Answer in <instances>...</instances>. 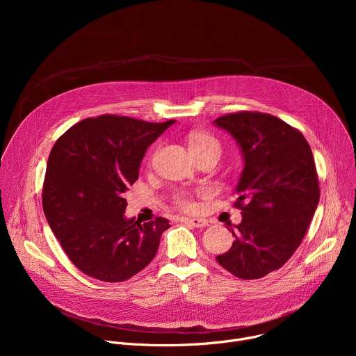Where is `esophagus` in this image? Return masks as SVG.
Returning <instances> with one entry per match:
<instances>
[{"label": "esophagus", "mask_w": 356, "mask_h": 356, "mask_svg": "<svg viewBox=\"0 0 356 356\" xmlns=\"http://www.w3.org/2000/svg\"><path fill=\"white\" fill-rule=\"evenodd\" d=\"M184 224H188L194 228H206L209 225V222L206 220H201V218H183Z\"/></svg>", "instance_id": "1"}]
</instances>
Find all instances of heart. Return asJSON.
I'll return each mask as SVG.
<instances>
[{
    "instance_id": "1",
    "label": "heart",
    "mask_w": 356,
    "mask_h": 356,
    "mask_svg": "<svg viewBox=\"0 0 356 356\" xmlns=\"http://www.w3.org/2000/svg\"><path fill=\"white\" fill-rule=\"evenodd\" d=\"M188 147L191 150V154L198 158L201 155H207V154H213L220 156L221 154V145L218 142V139L211 135L210 132L206 131H193L188 134ZM175 202L176 206L180 207L181 210L190 211L194 209V201H193V195L188 191H177L175 194Z\"/></svg>"
}]
</instances>
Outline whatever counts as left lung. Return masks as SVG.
Masks as SVG:
<instances>
[{
    "label": "left lung",
    "mask_w": 356,
    "mask_h": 356,
    "mask_svg": "<svg viewBox=\"0 0 356 356\" xmlns=\"http://www.w3.org/2000/svg\"><path fill=\"white\" fill-rule=\"evenodd\" d=\"M216 125L236 139L245 159L234 204L242 221L229 228L231 249L216 259L239 279H261L291 258L316 213L320 184L313 152L298 129L270 114L232 113Z\"/></svg>",
    "instance_id": "1"
}]
</instances>
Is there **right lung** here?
I'll return each mask as SVG.
<instances>
[{
	"mask_svg": "<svg viewBox=\"0 0 356 356\" xmlns=\"http://www.w3.org/2000/svg\"><path fill=\"white\" fill-rule=\"evenodd\" d=\"M173 122L114 114L86 118L50 150L43 213L66 255L84 275L107 283L125 282L155 258L169 221L127 220L124 193L136 181L147 146Z\"/></svg>",
	"mask_w": 356,
	"mask_h": 356,
	"instance_id": "1",
	"label": "right lung"
}]
</instances>
